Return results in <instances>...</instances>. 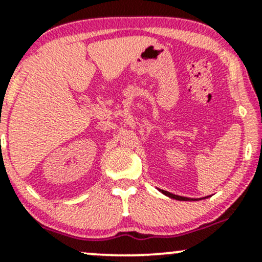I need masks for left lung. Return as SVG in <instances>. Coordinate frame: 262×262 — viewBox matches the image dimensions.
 Masks as SVG:
<instances>
[{
	"mask_svg": "<svg viewBox=\"0 0 262 262\" xmlns=\"http://www.w3.org/2000/svg\"><path fill=\"white\" fill-rule=\"evenodd\" d=\"M159 191H161V192L164 193V195L168 196V198H171V199H175V200H179V201H198V199L184 198V196H179V195H175V193H171V192H168V191H165V190H159ZM207 198H210V196H206V198H201V199H199V200H202V199H207Z\"/></svg>",
	"mask_w": 262,
	"mask_h": 262,
	"instance_id": "obj_1",
	"label": "left lung"
}]
</instances>
